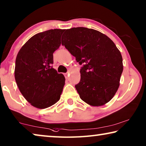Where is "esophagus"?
<instances>
[{"mask_svg": "<svg viewBox=\"0 0 146 146\" xmlns=\"http://www.w3.org/2000/svg\"><path fill=\"white\" fill-rule=\"evenodd\" d=\"M68 75H69V72L65 73V75H66V78L68 77Z\"/></svg>", "mask_w": 146, "mask_h": 146, "instance_id": "1", "label": "esophagus"}]
</instances>
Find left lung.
<instances>
[{"instance_id": "obj_1", "label": "left lung", "mask_w": 146, "mask_h": 146, "mask_svg": "<svg viewBox=\"0 0 146 146\" xmlns=\"http://www.w3.org/2000/svg\"><path fill=\"white\" fill-rule=\"evenodd\" d=\"M62 45L80 65V80L75 88L80 99L98 106L116 93L123 72V60L114 43L105 34L85 27L67 29Z\"/></svg>"}]
</instances>
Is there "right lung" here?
Listing matches in <instances>:
<instances>
[{
    "label": "right lung",
    "mask_w": 146,
    "mask_h": 146,
    "mask_svg": "<svg viewBox=\"0 0 146 146\" xmlns=\"http://www.w3.org/2000/svg\"><path fill=\"white\" fill-rule=\"evenodd\" d=\"M64 30L36 34L19 50L15 60V79L23 97L38 108H46L60 98L65 77L52 68L53 52L61 45Z\"/></svg>",
    "instance_id": "1"
}]
</instances>
